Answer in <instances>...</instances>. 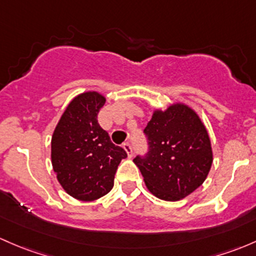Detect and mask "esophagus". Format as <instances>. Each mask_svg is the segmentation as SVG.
<instances>
[{"label":"esophagus","mask_w":256,"mask_h":256,"mask_svg":"<svg viewBox=\"0 0 256 256\" xmlns=\"http://www.w3.org/2000/svg\"><path fill=\"white\" fill-rule=\"evenodd\" d=\"M122 148L126 150V153H128V157H132V146H131L130 144H128V142H125V144H122Z\"/></svg>","instance_id":"obj_1"}]
</instances>
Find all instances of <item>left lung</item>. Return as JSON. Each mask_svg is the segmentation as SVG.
<instances>
[{"mask_svg": "<svg viewBox=\"0 0 256 256\" xmlns=\"http://www.w3.org/2000/svg\"><path fill=\"white\" fill-rule=\"evenodd\" d=\"M144 132L150 150L134 163L156 198L179 201L205 182L214 154L208 132L195 110L182 103L154 110Z\"/></svg>", "mask_w": 256, "mask_h": 256, "instance_id": "obj_1", "label": "left lung"}]
</instances>
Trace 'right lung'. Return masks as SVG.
Listing matches in <instances>:
<instances>
[{
	"mask_svg": "<svg viewBox=\"0 0 256 256\" xmlns=\"http://www.w3.org/2000/svg\"><path fill=\"white\" fill-rule=\"evenodd\" d=\"M106 96L84 92L74 96L61 115L51 137V163L58 182L72 198L94 201L114 186L125 150L115 146L99 126L98 112Z\"/></svg>",
	"mask_w": 256,
	"mask_h": 256,
	"instance_id": "right-lung-1",
	"label": "right lung"
}]
</instances>
